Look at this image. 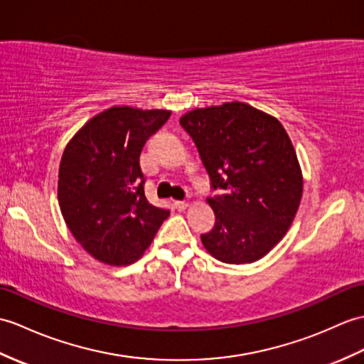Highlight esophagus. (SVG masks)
<instances>
[{"instance_id": "1", "label": "esophagus", "mask_w": 364, "mask_h": 364, "mask_svg": "<svg viewBox=\"0 0 364 364\" xmlns=\"http://www.w3.org/2000/svg\"><path fill=\"white\" fill-rule=\"evenodd\" d=\"M173 206L178 210H186L189 208V203L188 201H173Z\"/></svg>"}]
</instances>
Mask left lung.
<instances>
[{
  "instance_id": "left-lung-1",
  "label": "left lung",
  "mask_w": 364,
  "mask_h": 364,
  "mask_svg": "<svg viewBox=\"0 0 364 364\" xmlns=\"http://www.w3.org/2000/svg\"><path fill=\"white\" fill-rule=\"evenodd\" d=\"M180 124L196 142L214 189L215 226L201 235L210 256L252 264L291 226L302 197V172L291 139L274 116L243 102L196 108Z\"/></svg>"
}]
</instances>
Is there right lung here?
Returning <instances> with one entry per match:
<instances>
[{"label":"right lung","mask_w":364,"mask_h":364,"mask_svg":"<svg viewBox=\"0 0 364 364\" xmlns=\"http://www.w3.org/2000/svg\"><path fill=\"white\" fill-rule=\"evenodd\" d=\"M168 117V109L112 107L66 144L58 205L74 239L99 262H136L168 217L167 209L147 201L139 166L144 144Z\"/></svg>","instance_id":"obj_1"}]
</instances>
